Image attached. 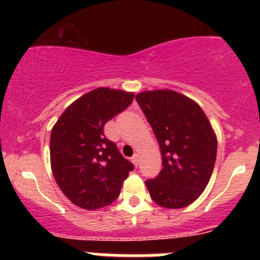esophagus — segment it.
<instances>
[{
  "mask_svg": "<svg viewBox=\"0 0 260 260\" xmlns=\"http://www.w3.org/2000/svg\"><path fill=\"white\" fill-rule=\"evenodd\" d=\"M131 160H132V162L134 164V165L138 166V164H139V156H138V154H134L133 156L131 157Z\"/></svg>",
  "mask_w": 260,
  "mask_h": 260,
  "instance_id": "esophagus-1",
  "label": "esophagus"
}]
</instances>
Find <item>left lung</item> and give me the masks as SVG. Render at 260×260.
Returning a JSON list of instances; mask_svg holds the SVG:
<instances>
[{
    "mask_svg": "<svg viewBox=\"0 0 260 260\" xmlns=\"http://www.w3.org/2000/svg\"><path fill=\"white\" fill-rule=\"evenodd\" d=\"M162 155V170L145 181L157 205L180 209L192 204L207 187L216 160L217 140L198 104L174 90L136 95Z\"/></svg>",
    "mask_w": 260,
    "mask_h": 260,
    "instance_id": "obj_1",
    "label": "left lung"
}]
</instances>
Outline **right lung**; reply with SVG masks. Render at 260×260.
Masks as SVG:
<instances>
[{"instance_id": "obj_1", "label": "right lung", "mask_w": 260, "mask_h": 260, "mask_svg": "<svg viewBox=\"0 0 260 260\" xmlns=\"http://www.w3.org/2000/svg\"><path fill=\"white\" fill-rule=\"evenodd\" d=\"M133 92L98 88L71 104L51 131L50 159L63 194L86 210L104 208L120 196L134 169L104 134L107 121L132 104Z\"/></svg>"}]
</instances>
